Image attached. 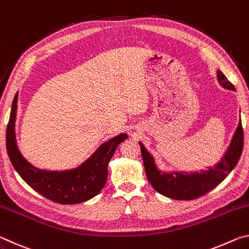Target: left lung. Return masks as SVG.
I'll return each mask as SVG.
<instances>
[{
    "label": "left lung",
    "instance_id": "8db88e82",
    "mask_svg": "<svg viewBox=\"0 0 249 249\" xmlns=\"http://www.w3.org/2000/svg\"><path fill=\"white\" fill-rule=\"evenodd\" d=\"M217 79L223 88L233 91L236 90L233 84L226 79L220 70L217 71ZM140 146L146 176L151 187L160 195L170 197V199L190 201L197 199L216 188L237 165L244 147V130L242 121H239L229 149L226 150L221 161L212 169L202 171L201 174L200 172H193V174L160 172L155 165L154 158L146 150L144 145L140 142Z\"/></svg>",
    "mask_w": 249,
    "mask_h": 249
}]
</instances>
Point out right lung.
<instances>
[{"label": "right lung", "instance_id": "1", "mask_svg": "<svg viewBox=\"0 0 249 249\" xmlns=\"http://www.w3.org/2000/svg\"><path fill=\"white\" fill-rule=\"evenodd\" d=\"M18 108V93L12 104L11 115L6 127V149L12 165L22 179L47 199L59 204H77L99 195L107 179V165L126 134L105 142L94 155L77 169L68 171L39 170L26 161L20 155L15 142V117Z\"/></svg>", "mask_w": 249, "mask_h": 249}]
</instances>
